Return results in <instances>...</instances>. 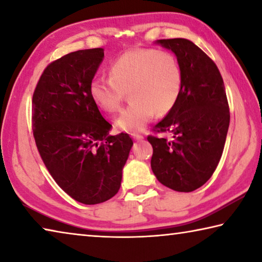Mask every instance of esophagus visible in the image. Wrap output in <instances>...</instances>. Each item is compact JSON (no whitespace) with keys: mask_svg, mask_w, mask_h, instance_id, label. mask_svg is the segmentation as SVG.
<instances>
[{"mask_svg":"<svg viewBox=\"0 0 262 262\" xmlns=\"http://www.w3.org/2000/svg\"><path fill=\"white\" fill-rule=\"evenodd\" d=\"M133 139L137 140V141H141V140H143L144 137H143V135H140V134H133Z\"/></svg>","mask_w":262,"mask_h":262,"instance_id":"esophagus-1","label":"esophagus"}]
</instances>
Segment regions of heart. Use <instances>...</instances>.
<instances>
[{
	"instance_id": "b5f03b06",
	"label": "heart",
	"mask_w": 262,
	"mask_h": 262,
	"mask_svg": "<svg viewBox=\"0 0 262 262\" xmlns=\"http://www.w3.org/2000/svg\"><path fill=\"white\" fill-rule=\"evenodd\" d=\"M183 72L170 52L155 48L130 50L118 56L110 67V77H96L89 92L105 112L120 110L126 92L132 103L117 119V126L129 133L141 132L155 113L166 114L178 101Z\"/></svg>"
}]
</instances>
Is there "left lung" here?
<instances>
[{
  "mask_svg": "<svg viewBox=\"0 0 262 262\" xmlns=\"http://www.w3.org/2000/svg\"><path fill=\"white\" fill-rule=\"evenodd\" d=\"M177 56L183 72L178 101L155 132L173 139L148 136L151 170L161 184L177 192H193L214 173L227 139L230 112L223 78L215 62L187 39H161Z\"/></svg>",
  "mask_w": 262,
  "mask_h": 262,
  "instance_id": "left-lung-1",
  "label": "left lung"
}]
</instances>
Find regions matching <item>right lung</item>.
<instances>
[{
  "label": "right lung",
  "mask_w": 262,
  "mask_h": 262,
  "mask_svg": "<svg viewBox=\"0 0 262 262\" xmlns=\"http://www.w3.org/2000/svg\"><path fill=\"white\" fill-rule=\"evenodd\" d=\"M103 48L69 53L43 70L32 98L33 136L56 184L84 205L110 200L121 186L133 141L100 114L89 86Z\"/></svg>",
  "instance_id": "1"
}]
</instances>
